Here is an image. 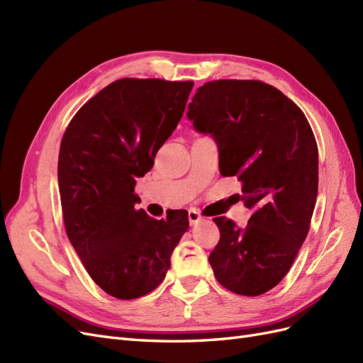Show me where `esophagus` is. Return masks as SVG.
Instances as JSON below:
<instances>
[{
	"label": "esophagus",
	"instance_id": "esophagus-1",
	"mask_svg": "<svg viewBox=\"0 0 363 363\" xmlns=\"http://www.w3.org/2000/svg\"><path fill=\"white\" fill-rule=\"evenodd\" d=\"M188 218H189V223L191 225H195L199 221H201V215L196 212V211H189L188 212Z\"/></svg>",
	"mask_w": 363,
	"mask_h": 363
}]
</instances>
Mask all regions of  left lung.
Masks as SVG:
<instances>
[{
	"mask_svg": "<svg viewBox=\"0 0 363 363\" xmlns=\"http://www.w3.org/2000/svg\"><path fill=\"white\" fill-rule=\"evenodd\" d=\"M188 119L211 135L219 172L242 183L247 227L213 221L221 239L208 256L216 280L239 295L268 292L286 276L309 232L318 194V147L300 107L256 80H216L196 89Z\"/></svg>",
	"mask_w": 363,
	"mask_h": 363,
	"instance_id": "left-lung-1",
	"label": "left lung"
}]
</instances>
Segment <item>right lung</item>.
I'll list each match as a JSON object with an SVG mask.
<instances>
[{
  "instance_id": "obj_1",
  "label": "right lung",
  "mask_w": 363,
  "mask_h": 363,
  "mask_svg": "<svg viewBox=\"0 0 363 363\" xmlns=\"http://www.w3.org/2000/svg\"><path fill=\"white\" fill-rule=\"evenodd\" d=\"M192 82L121 79L75 113L59 152V191L67 235L92 280L133 300L163 281L188 232L186 211L155 219L136 211V177L183 116Z\"/></svg>"
}]
</instances>
